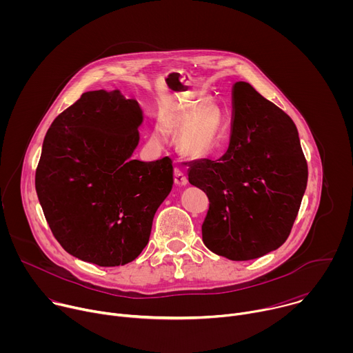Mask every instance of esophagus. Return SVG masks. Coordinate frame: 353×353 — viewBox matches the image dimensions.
Listing matches in <instances>:
<instances>
[{
	"mask_svg": "<svg viewBox=\"0 0 353 353\" xmlns=\"http://www.w3.org/2000/svg\"><path fill=\"white\" fill-rule=\"evenodd\" d=\"M174 183L177 185H187V183H188L185 173L180 168H174Z\"/></svg>",
	"mask_w": 353,
	"mask_h": 353,
	"instance_id": "34e87169",
	"label": "esophagus"
}]
</instances>
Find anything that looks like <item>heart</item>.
I'll return each instance as SVG.
<instances>
[{
	"label": "heart",
	"mask_w": 353,
	"mask_h": 353,
	"mask_svg": "<svg viewBox=\"0 0 353 353\" xmlns=\"http://www.w3.org/2000/svg\"><path fill=\"white\" fill-rule=\"evenodd\" d=\"M223 132V119L219 112L212 113L208 109L199 110L181 130L180 142L183 149L191 157H205L212 152ZM152 139L162 143L165 139V127L158 123Z\"/></svg>",
	"instance_id": "1"
}]
</instances>
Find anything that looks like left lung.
<instances>
[{"mask_svg":"<svg viewBox=\"0 0 353 353\" xmlns=\"http://www.w3.org/2000/svg\"><path fill=\"white\" fill-rule=\"evenodd\" d=\"M233 108L226 154L190 162L188 181L210 199L204 244L247 261L288 239L306 191L307 162L292 119L250 83H234Z\"/></svg>","mask_w":353,"mask_h":353,"instance_id":"8db88e82","label":"left lung"}]
</instances>
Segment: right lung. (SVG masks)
<instances>
[{"mask_svg":"<svg viewBox=\"0 0 353 353\" xmlns=\"http://www.w3.org/2000/svg\"><path fill=\"white\" fill-rule=\"evenodd\" d=\"M143 121L135 99L92 90L50 125L36 169L46 221L71 256L99 267L135 260L173 187L170 158L132 159Z\"/></svg>","mask_w":353,"mask_h":353,"instance_id":"add662e5","label":"right lung"}]
</instances>
